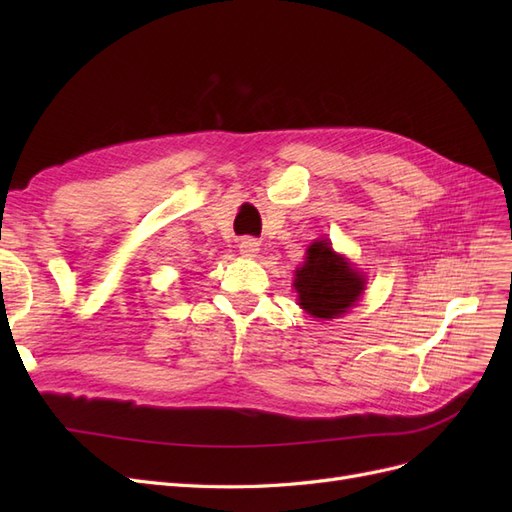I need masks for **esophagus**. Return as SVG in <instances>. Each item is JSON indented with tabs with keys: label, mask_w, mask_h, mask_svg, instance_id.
I'll list each match as a JSON object with an SVG mask.
<instances>
[{
	"label": "esophagus",
	"mask_w": 512,
	"mask_h": 512,
	"mask_svg": "<svg viewBox=\"0 0 512 512\" xmlns=\"http://www.w3.org/2000/svg\"><path fill=\"white\" fill-rule=\"evenodd\" d=\"M239 252L245 256V258H256L258 252H260V243L252 237H245L239 241Z\"/></svg>",
	"instance_id": "esophagus-1"
}]
</instances>
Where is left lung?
I'll return each mask as SVG.
<instances>
[{"label": "left lung", "mask_w": 512, "mask_h": 512, "mask_svg": "<svg viewBox=\"0 0 512 512\" xmlns=\"http://www.w3.org/2000/svg\"><path fill=\"white\" fill-rule=\"evenodd\" d=\"M299 305L309 316L331 320L344 316L365 290V275L346 256L337 254L329 239L307 247L303 265L294 271Z\"/></svg>", "instance_id": "1"}]
</instances>
